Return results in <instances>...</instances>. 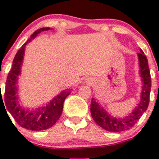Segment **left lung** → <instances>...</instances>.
<instances>
[{"label": "left lung", "instance_id": "obj_1", "mask_svg": "<svg viewBox=\"0 0 159 159\" xmlns=\"http://www.w3.org/2000/svg\"><path fill=\"white\" fill-rule=\"evenodd\" d=\"M140 66V75L142 77L143 86H142L141 101L136 108L131 114L123 118H113L108 115L106 111L100 106L94 98L91 99V114L94 121L102 129L112 132H120L126 131L132 128L137 121L140 119L141 116L147 110L149 104V96H150L152 80H151L150 70L148 68V59L141 50L138 54Z\"/></svg>", "mask_w": 159, "mask_h": 159}]
</instances>
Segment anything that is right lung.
<instances>
[{
	"instance_id": "1",
	"label": "right lung",
	"mask_w": 159,
	"mask_h": 159,
	"mask_svg": "<svg viewBox=\"0 0 159 159\" xmlns=\"http://www.w3.org/2000/svg\"><path fill=\"white\" fill-rule=\"evenodd\" d=\"M49 29V28H43L37 30L32 34L28 41L18 50L13 61L12 68L9 71L6 81L4 91V105L6 108L20 127L31 131H41L52 127L60 118L63 111L64 102L67 96L70 94L68 90L62 91L50 103L47 104L46 106H43L36 111L25 110L18 104V97L17 95V88L16 84L17 83L18 75L20 73V66L23 61L25 45L41 31Z\"/></svg>"
}]
</instances>
